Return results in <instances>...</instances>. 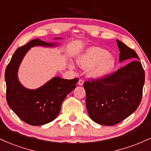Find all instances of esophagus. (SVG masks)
<instances>
[{
	"label": "esophagus",
	"instance_id": "1",
	"mask_svg": "<svg viewBox=\"0 0 151 151\" xmlns=\"http://www.w3.org/2000/svg\"><path fill=\"white\" fill-rule=\"evenodd\" d=\"M78 84H79V85H80V86H82L83 85V84H84V81L82 80V79H79V81H78Z\"/></svg>",
	"mask_w": 151,
	"mask_h": 151
}]
</instances>
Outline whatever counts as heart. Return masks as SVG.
Instances as JSON below:
<instances>
[{"mask_svg":"<svg viewBox=\"0 0 151 151\" xmlns=\"http://www.w3.org/2000/svg\"><path fill=\"white\" fill-rule=\"evenodd\" d=\"M77 64L82 68L89 67V75L94 79H101L111 72L115 60L106 50L91 47L77 59Z\"/></svg>","mask_w":151,"mask_h":151,"instance_id":"heart-1","label":"heart"}]
</instances>
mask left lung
<instances>
[{
	"label": "left lung",
	"instance_id": "obj_1",
	"mask_svg": "<svg viewBox=\"0 0 151 151\" xmlns=\"http://www.w3.org/2000/svg\"><path fill=\"white\" fill-rule=\"evenodd\" d=\"M116 42L119 62H131L105 77L84 83L88 114L91 120L104 126L119 124L138 109L145 82L144 70L136 52Z\"/></svg>",
	"mask_w": 151,
	"mask_h": 151
}]
</instances>
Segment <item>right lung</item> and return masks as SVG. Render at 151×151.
<instances>
[{
  "label": "right lung",
  "instance_id": "add662e5",
  "mask_svg": "<svg viewBox=\"0 0 151 151\" xmlns=\"http://www.w3.org/2000/svg\"><path fill=\"white\" fill-rule=\"evenodd\" d=\"M57 45L40 39L32 40L16 50L6 69L8 104L22 121L30 125H44L55 120L60 113L64 99L75 89L79 81L78 78L65 79L56 77L37 89H26L20 83L18 67L27 51L34 46L52 47Z\"/></svg>",
  "mask_w": 151,
  "mask_h": 151
}]
</instances>
